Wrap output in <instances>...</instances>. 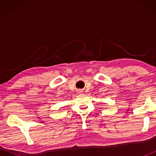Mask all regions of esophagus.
<instances>
[{
  "label": "esophagus",
  "instance_id": "34e87169",
  "mask_svg": "<svg viewBox=\"0 0 156 156\" xmlns=\"http://www.w3.org/2000/svg\"><path fill=\"white\" fill-rule=\"evenodd\" d=\"M77 91H78V94H82V93H83V91L80 90V89H79V90H78Z\"/></svg>",
  "mask_w": 156,
  "mask_h": 156
}]
</instances>
